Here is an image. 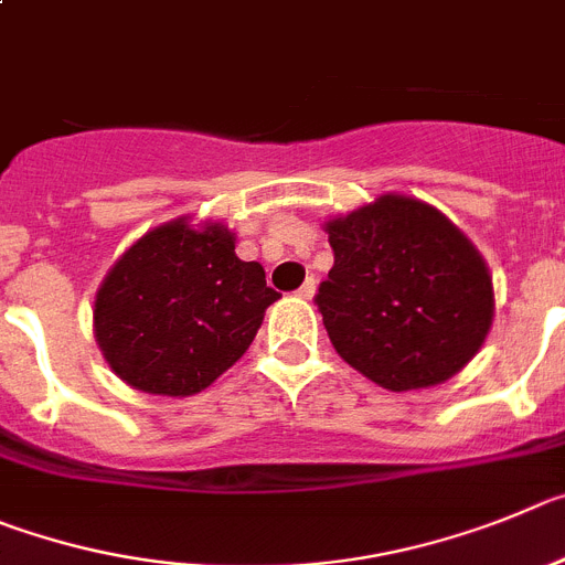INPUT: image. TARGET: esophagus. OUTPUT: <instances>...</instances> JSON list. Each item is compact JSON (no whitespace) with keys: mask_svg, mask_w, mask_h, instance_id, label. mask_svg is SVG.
<instances>
[{"mask_svg":"<svg viewBox=\"0 0 565 565\" xmlns=\"http://www.w3.org/2000/svg\"><path fill=\"white\" fill-rule=\"evenodd\" d=\"M298 295H301V298H312L315 295V278L312 276H309L301 287H298Z\"/></svg>","mask_w":565,"mask_h":565,"instance_id":"34e87169","label":"esophagus"}]
</instances>
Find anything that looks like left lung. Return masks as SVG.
<instances>
[{
    "mask_svg": "<svg viewBox=\"0 0 565 565\" xmlns=\"http://www.w3.org/2000/svg\"><path fill=\"white\" fill-rule=\"evenodd\" d=\"M327 233L334 267L315 303L345 363L391 391L445 383L470 363L490 332L492 278L459 227L388 194Z\"/></svg>",
    "mask_w": 565,
    "mask_h": 565,
    "instance_id": "left-lung-1",
    "label": "left lung"
}]
</instances>
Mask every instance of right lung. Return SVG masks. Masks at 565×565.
<instances>
[{"label": "right lung", "instance_id": "obj_1", "mask_svg": "<svg viewBox=\"0 0 565 565\" xmlns=\"http://www.w3.org/2000/svg\"><path fill=\"white\" fill-rule=\"evenodd\" d=\"M281 295L242 262L225 225L185 220L146 233L95 298V338L120 380L146 394L191 396L231 369Z\"/></svg>", "mask_w": 565, "mask_h": 565}]
</instances>
